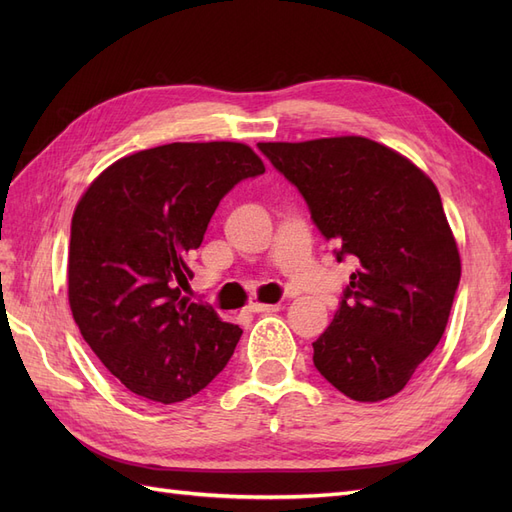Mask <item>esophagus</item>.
<instances>
[{
  "label": "esophagus",
  "instance_id": "34e87169",
  "mask_svg": "<svg viewBox=\"0 0 512 512\" xmlns=\"http://www.w3.org/2000/svg\"><path fill=\"white\" fill-rule=\"evenodd\" d=\"M250 312H254V314H269V312H280V305H267V303H252L250 307Z\"/></svg>",
  "mask_w": 512,
  "mask_h": 512
}]
</instances>
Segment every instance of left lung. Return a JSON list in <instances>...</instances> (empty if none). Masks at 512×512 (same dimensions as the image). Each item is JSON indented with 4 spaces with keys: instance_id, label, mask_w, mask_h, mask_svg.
<instances>
[{
    "instance_id": "8db88e82",
    "label": "left lung",
    "mask_w": 512,
    "mask_h": 512,
    "mask_svg": "<svg viewBox=\"0 0 512 512\" xmlns=\"http://www.w3.org/2000/svg\"><path fill=\"white\" fill-rule=\"evenodd\" d=\"M258 149L301 192L337 262H359L312 344L316 369L354 401L397 395L442 339L461 277L438 188L363 136Z\"/></svg>"
}]
</instances>
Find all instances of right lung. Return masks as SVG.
<instances>
[{"label":"right lung","mask_w":512,"mask_h":512,"mask_svg":"<svg viewBox=\"0 0 512 512\" xmlns=\"http://www.w3.org/2000/svg\"><path fill=\"white\" fill-rule=\"evenodd\" d=\"M265 164L243 143H170L132 153L89 185L72 215L68 299L111 374L138 397L177 404L203 391L241 329L185 297L220 200Z\"/></svg>","instance_id":"right-lung-1"}]
</instances>
